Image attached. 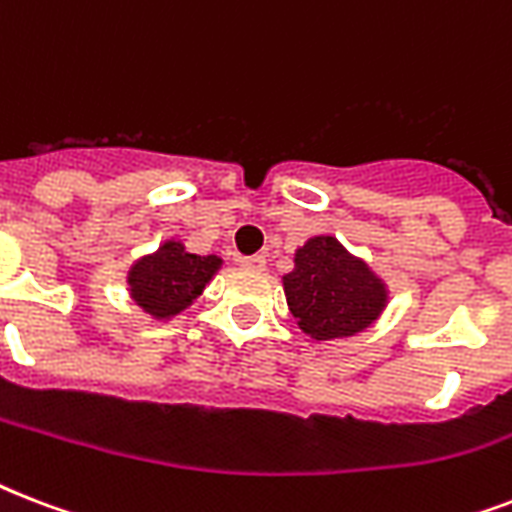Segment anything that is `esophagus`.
<instances>
[{
    "label": "esophagus",
    "mask_w": 512,
    "mask_h": 512,
    "mask_svg": "<svg viewBox=\"0 0 512 512\" xmlns=\"http://www.w3.org/2000/svg\"><path fill=\"white\" fill-rule=\"evenodd\" d=\"M244 271L252 273H263L265 271V257L263 255H252V257H241L239 260Z\"/></svg>",
    "instance_id": "esophagus-1"
}]
</instances>
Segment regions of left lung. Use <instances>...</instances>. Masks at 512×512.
I'll list each match as a JSON object with an SVG mask.
<instances>
[{
    "label": "left lung",
    "instance_id": "8db88e82",
    "mask_svg": "<svg viewBox=\"0 0 512 512\" xmlns=\"http://www.w3.org/2000/svg\"><path fill=\"white\" fill-rule=\"evenodd\" d=\"M284 295L297 327L313 340L364 332L388 305L377 273L335 236H313L295 252V271L284 276Z\"/></svg>",
    "mask_w": 512,
    "mask_h": 512
}]
</instances>
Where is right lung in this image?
Returning <instances> with one entry per match:
<instances>
[{
	"label": "right lung",
	"mask_w": 512,
	"mask_h": 512,
	"mask_svg": "<svg viewBox=\"0 0 512 512\" xmlns=\"http://www.w3.org/2000/svg\"><path fill=\"white\" fill-rule=\"evenodd\" d=\"M223 260L217 255H191L183 241H164L151 255L140 257L127 273L130 295L154 319H172L204 292Z\"/></svg>",
	"instance_id": "right-lung-1"
}]
</instances>
